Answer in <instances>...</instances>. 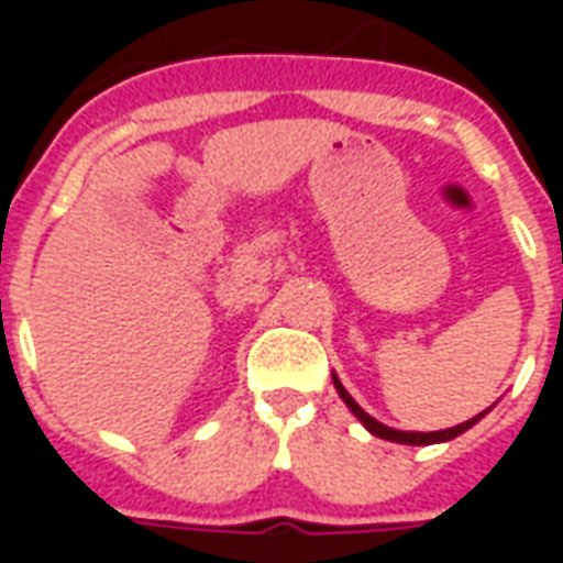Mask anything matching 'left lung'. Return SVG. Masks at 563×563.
Listing matches in <instances>:
<instances>
[{"label":"left lung","instance_id":"obj_1","mask_svg":"<svg viewBox=\"0 0 563 563\" xmlns=\"http://www.w3.org/2000/svg\"><path fill=\"white\" fill-rule=\"evenodd\" d=\"M331 379H334V389H338V395L343 398V404L353 410L355 419L365 424L371 434L383 437V440H391V443H407V446H431V443H446V440H452V437L464 434L467 428H473V424L479 422V419H483V416L492 410V407H488V410H483L479 416H473V419H467V422L455 424V428H443V431H398V428H389V424L377 422L374 416H367L365 410H362V407L353 401V395L343 389V383L338 379V374H331Z\"/></svg>","mask_w":563,"mask_h":563}]
</instances>
